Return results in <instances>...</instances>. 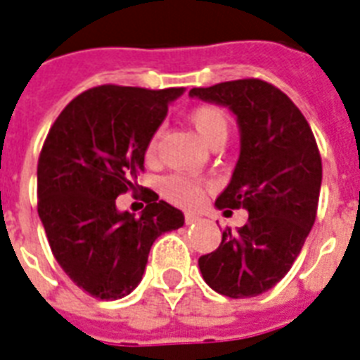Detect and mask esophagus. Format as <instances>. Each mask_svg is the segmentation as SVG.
<instances>
[{
	"instance_id": "1",
	"label": "esophagus",
	"mask_w": 360,
	"mask_h": 360,
	"mask_svg": "<svg viewBox=\"0 0 360 360\" xmlns=\"http://www.w3.org/2000/svg\"><path fill=\"white\" fill-rule=\"evenodd\" d=\"M198 220H200V216L194 214V212H186L185 214V224H194Z\"/></svg>"
}]
</instances>
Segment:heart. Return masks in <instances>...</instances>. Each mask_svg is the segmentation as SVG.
I'll list each match as a JSON object with an SVG mask.
<instances>
[{
	"instance_id": "b5f03b06",
	"label": "heart",
	"mask_w": 360,
	"mask_h": 360,
	"mask_svg": "<svg viewBox=\"0 0 360 360\" xmlns=\"http://www.w3.org/2000/svg\"><path fill=\"white\" fill-rule=\"evenodd\" d=\"M188 122L198 133V136L209 148H214V150L220 148L229 136V118L218 105H198L188 112ZM157 150H159V131L151 134V139L148 140L146 157L150 160L155 159ZM203 190H205V185L201 181L192 179V177L183 174L168 175L160 183V192L166 200L181 207L198 205L203 198Z\"/></svg>"
}]
</instances>
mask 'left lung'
I'll return each mask as SVG.
<instances>
[{
	"label": "left lung",
	"instance_id": "left-lung-1",
	"mask_svg": "<svg viewBox=\"0 0 360 360\" xmlns=\"http://www.w3.org/2000/svg\"><path fill=\"white\" fill-rule=\"evenodd\" d=\"M227 105L240 125V159L218 209H246V226L224 229L220 246L200 257L201 276L221 296L253 297L290 270L316 220L322 157L311 125L285 92L262 79L192 89Z\"/></svg>",
	"mask_w": 360,
	"mask_h": 360
}]
</instances>
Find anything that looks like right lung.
<instances>
[{
  "mask_svg": "<svg viewBox=\"0 0 360 360\" xmlns=\"http://www.w3.org/2000/svg\"><path fill=\"white\" fill-rule=\"evenodd\" d=\"M183 89L148 90L101 84L84 90L58 114L37 166L38 216L66 276L98 300H120L136 288L148 255L183 212L142 190L140 218L116 209V198L142 188L148 140Z\"/></svg>",
  "mask_w": 360,
  "mask_h": 360,
  "instance_id": "right-lung-1",
  "label": "right lung"
}]
</instances>
